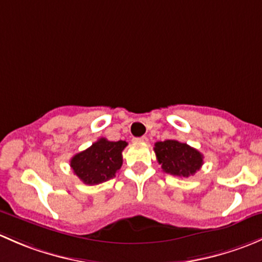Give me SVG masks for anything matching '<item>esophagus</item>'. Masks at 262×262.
<instances>
[{
	"mask_svg": "<svg viewBox=\"0 0 262 262\" xmlns=\"http://www.w3.org/2000/svg\"><path fill=\"white\" fill-rule=\"evenodd\" d=\"M136 142H147V137L146 136H141V137H136L135 139Z\"/></svg>",
	"mask_w": 262,
	"mask_h": 262,
	"instance_id": "esophagus-1",
	"label": "esophagus"
}]
</instances>
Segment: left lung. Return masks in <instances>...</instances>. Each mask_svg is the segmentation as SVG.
Returning a JSON list of instances; mask_svg holds the SVG:
<instances>
[{
  "label": "left lung",
  "instance_id": "left-lung-1",
  "mask_svg": "<svg viewBox=\"0 0 262 262\" xmlns=\"http://www.w3.org/2000/svg\"><path fill=\"white\" fill-rule=\"evenodd\" d=\"M154 151L163 171L174 177L188 178L203 165V155L198 150L177 140L158 141Z\"/></svg>",
  "mask_w": 262,
  "mask_h": 262
}]
</instances>
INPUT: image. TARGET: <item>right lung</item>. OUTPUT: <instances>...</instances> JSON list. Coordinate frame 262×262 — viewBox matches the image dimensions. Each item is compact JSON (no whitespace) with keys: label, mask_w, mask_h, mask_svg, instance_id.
<instances>
[{"label":"right lung","mask_w":262,"mask_h":262,"mask_svg":"<svg viewBox=\"0 0 262 262\" xmlns=\"http://www.w3.org/2000/svg\"><path fill=\"white\" fill-rule=\"evenodd\" d=\"M127 142L108 141L102 137L91 147L72 158L74 174L84 184L96 185L112 179L122 166V151Z\"/></svg>","instance_id":"1"}]
</instances>
